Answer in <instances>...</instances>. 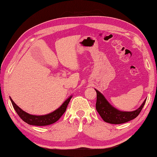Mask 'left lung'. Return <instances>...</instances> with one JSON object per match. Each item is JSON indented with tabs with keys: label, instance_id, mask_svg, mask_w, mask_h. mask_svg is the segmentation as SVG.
Listing matches in <instances>:
<instances>
[{
	"label": "left lung",
	"instance_id": "8db88e82",
	"mask_svg": "<svg viewBox=\"0 0 157 157\" xmlns=\"http://www.w3.org/2000/svg\"><path fill=\"white\" fill-rule=\"evenodd\" d=\"M97 93L96 110L105 122L111 124H122L133 120L138 116L145 104L146 99L139 108L132 112H123L116 109L108 103L100 92L95 89Z\"/></svg>",
	"mask_w": 157,
	"mask_h": 157
}]
</instances>
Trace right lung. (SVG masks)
<instances>
[{"mask_svg": "<svg viewBox=\"0 0 157 157\" xmlns=\"http://www.w3.org/2000/svg\"><path fill=\"white\" fill-rule=\"evenodd\" d=\"M71 98L72 96H70L69 98L67 99L58 109H57L52 113L46 115H43V116H36V115H32L25 113L24 110H22L18 105L15 104V102L13 101L11 98H10V100L15 110L16 111V113H17L19 117H20L24 122L29 124H31V125L45 126L56 123L57 121L59 120V118L65 113L66 108L68 106V105L70 101V99Z\"/></svg>", "mask_w": 157, "mask_h": 157, "instance_id": "add662e5", "label": "right lung"}]
</instances>
